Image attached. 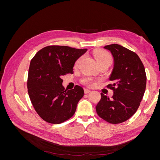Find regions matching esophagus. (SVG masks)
<instances>
[{"label":"esophagus","instance_id":"34e87169","mask_svg":"<svg viewBox=\"0 0 160 160\" xmlns=\"http://www.w3.org/2000/svg\"><path fill=\"white\" fill-rule=\"evenodd\" d=\"M84 92H85V94H88V93H90L91 90H89V89H84Z\"/></svg>","mask_w":160,"mask_h":160}]
</instances>
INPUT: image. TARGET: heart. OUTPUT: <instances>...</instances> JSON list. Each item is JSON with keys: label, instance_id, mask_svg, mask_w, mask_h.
Returning a JSON list of instances; mask_svg holds the SVG:
<instances>
[{"label": "heart", "instance_id": "b5f03b06", "mask_svg": "<svg viewBox=\"0 0 160 160\" xmlns=\"http://www.w3.org/2000/svg\"><path fill=\"white\" fill-rule=\"evenodd\" d=\"M93 55L97 63L98 64H100V63H102V62H111V57L110 56L109 53H108L105 51H97L94 52ZM80 61H81V58H79V59L75 61V65H74L75 68H76V67H77V66L79 65ZM81 82L83 85L89 86V87H92L95 84V81L90 77H83V78L81 79Z\"/></svg>", "mask_w": 160, "mask_h": 160}]
</instances>
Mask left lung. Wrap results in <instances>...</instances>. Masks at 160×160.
<instances>
[{"label":"left lung","mask_w":160,"mask_h":160,"mask_svg":"<svg viewBox=\"0 0 160 160\" xmlns=\"http://www.w3.org/2000/svg\"><path fill=\"white\" fill-rule=\"evenodd\" d=\"M114 58V68L110 77L113 84L107 88L113 90L109 97L101 93L96 106L97 113L112 124L123 123L135 114L140 105L146 88V74L139 56L118 44L106 45Z\"/></svg>","instance_id":"left-lung-1"}]
</instances>
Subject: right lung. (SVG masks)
Wrapping results in <instances>:
<instances>
[{
  "label": "right lung",
  "instance_id": "right-lung-1",
  "mask_svg": "<svg viewBox=\"0 0 160 160\" xmlns=\"http://www.w3.org/2000/svg\"><path fill=\"white\" fill-rule=\"evenodd\" d=\"M68 46L50 45L38 51L31 61L27 89L37 114L45 122L59 124L75 113L83 89L76 85L67 90L62 87V77L73 73L76 60L87 51Z\"/></svg>",
  "mask_w": 160,
  "mask_h": 160
}]
</instances>
